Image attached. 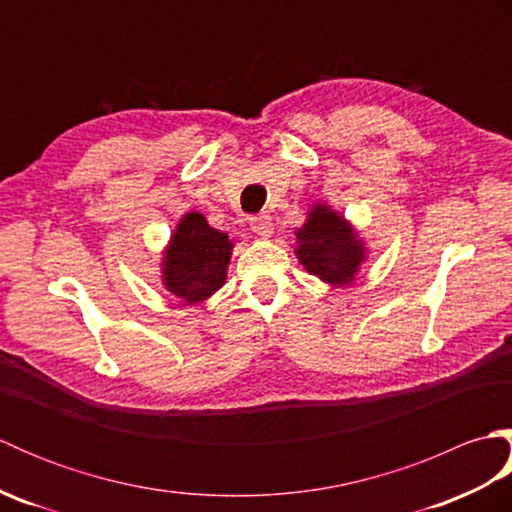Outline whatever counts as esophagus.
Segmentation results:
<instances>
[{"mask_svg": "<svg viewBox=\"0 0 512 512\" xmlns=\"http://www.w3.org/2000/svg\"><path fill=\"white\" fill-rule=\"evenodd\" d=\"M250 228H253V233L262 235V237H270L275 233V224L270 220V215H257L250 220Z\"/></svg>", "mask_w": 512, "mask_h": 512, "instance_id": "esophagus-1", "label": "esophagus"}]
</instances>
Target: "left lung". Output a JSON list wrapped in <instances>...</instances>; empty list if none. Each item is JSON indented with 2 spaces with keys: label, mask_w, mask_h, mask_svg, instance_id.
Listing matches in <instances>:
<instances>
[{
  "label": "left lung",
  "mask_w": 512,
  "mask_h": 512,
  "mask_svg": "<svg viewBox=\"0 0 512 512\" xmlns=\"http://www.w3.org/2000/svg\"><path fill=\"white\" fill-rule=\"evenodd\" d=\"M295 255L310 275L332 288L356 281L358 270L369 257L365 239L356 226L328 202H314L303 226L295 231Z\"/></svg>",
  "instance_id": "left-lung-1"
}]
</instances>
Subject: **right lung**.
<instances>
[{
    "label": "right lung",
    "instance_id": "1",
    "mask_svg": "<svg viewBox=\"0 0 512 512\" xmlns=\"http://www.w3.org/2000/svg\"><path fill=\"white\" fill-rule=\"evenodd\" d=\"M233 239L217 231L200 211L184 213L162 250L160 281L173 297L198 306L226 284Z\"/></svg>",
    "mask_w": 512,
    "mask_h": 512
}]
</instances>
